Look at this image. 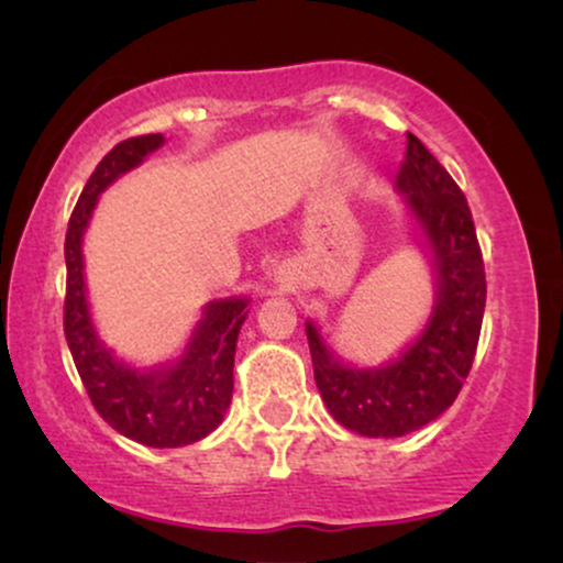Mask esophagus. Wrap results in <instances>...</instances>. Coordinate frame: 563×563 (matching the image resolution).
Listing matches in <instances>:
<instances>
[{"mask_svg": "<svg viewBox=\"0 0 563 563\" xmlns=\"http://www.w3.org/2000/svg\"><path fill=\"white\" fill-rule=\"evenodd\" d=\"M277 277H280V283L288 280V277H290V267H280V269H277Z\"/></svg>", "mask_w": 563, "mask_h": 563, "instance_id": "esophagus-1", "label": "esophagus"}]
</instances>
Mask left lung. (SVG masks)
Returning <instances> with one entry per match:
<instances>
[{"label":"left lung","instance_id":"8db88e82","mask_svg":"<svg viewBox=\"0 0 563 563\" xmlns=\"http://www.w3.org/2000/svg\"><path fill=\"white\" fill-rule=\"evenodd\" d=\"M397 192L434 275V303L421 331L389 363L360 367L335 354L307 320L314 384L328 412L354 434L380 439L423 429L455 402L474 363L487 301L466 196L412 134Z\"/></svg>","mask_w":563,"mask_h":563}]
</instances>
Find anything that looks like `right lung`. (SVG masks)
<instances>
[{"label": "right lung", "instance_id": "add662e5", "mask_svg": "<svg viewBox=\"0 0 563 563\" xmlns=\"http://www.w3.org/2000/svg\"><path fill=\"white\" fill-rule=\"evenodd\" d=\"M164 134H142L119 142L84 185L66 232V341L95 410L119 434L145 448H185L209 437L232 402V367L241 325L249 318V296L214 299L179 357L156 365L121 360L97 333L84 275V232L102 192L164 145Z\"/></svg>", "mask_w": 563, "mask_h": 563}]
</instances>
